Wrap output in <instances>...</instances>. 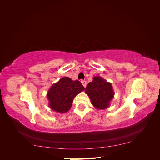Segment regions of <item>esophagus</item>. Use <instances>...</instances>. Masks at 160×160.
Listing matches in <instances>:
<instances>
[{
    "instance_id": "34e87169",
    "label": "esophagus",
    "mask_w": 160,
    "mask_h": 160,
    "mask_svg": "<svg viewBox=\"0 0 160 160\" xmlns=\"http://www.w3.org/2000/svg\"><path fill=\"white\" fill-rule=\"evenodd\" d=\"M81 83H82V85H83L84 88H86V85H87L86 81H81Z\"/></svg>"
}]
</instances>
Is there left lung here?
Wrapping results in <instances>:
<instances>
[{
    "instance_id": "1",
    "label": "left lung",
    "mask_w": 160,
    "mask_h": 160,
    "mask_svg": "<svg viewBox=\"0 0 160 160\" xmlns=\"http://www.w3.org/2000/svg\"><path fill=\"white\" fill-rule=\"evenodd\" d=\"M85 92L97 109H105L109 107L115 94L111 83L100 76L93 77V81L88 83Z\"/></svg>"
}]
</instances>
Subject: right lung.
Masks as SVG:
<instances>
[{
  "label": "right lung",
  "mask_w": 160,
  "mask_h": 160,
  "mask_svg": "<svg viewBox=\"0 0 160 160\" xmlns=\"http://www.w3.org/2000/svg\"><path fill=\"white\" fill-rule=\"evenodd\" d=\"M84 89L78 80L72 81L68 77H62L52 84L48 91L47 98L49 99V108L60 113L67 112L71 109L75 96Z\"/></svg>",
  "instance_id": "obj_1"
}]
</instances>
